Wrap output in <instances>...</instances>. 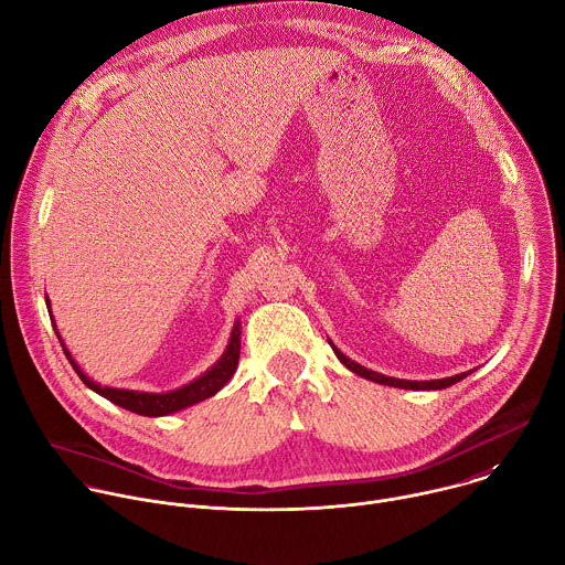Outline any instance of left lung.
I'll use <instances>...</instances> for the list:
<instances>
[{
  "instance_id": "8db88e82",
  "label": "left lung",
  "mask_w": 565,
  "mask_h": 565,
  "mask_svg": "<svg viewBox=\"0 0 565 565\" xmlns=\"http://www.w3.org/2000/svg\"><path fill=\"white\" fill-rule=\"evenodd\" d=\"M330 345H332V343H330ZM332 350H334L337 359H339L348 370H352L354 374H359V377L370 380V382H374V384L395 386V388H408V391H441V388H448V386H452V384L461 382L463 377H468V374H470V372H461V374H455V377H446V380H433V382H406V380L386 377V374H380V372L367 370V367H363V365L354 363L352 359H348V356H345L341 350H337L334 345H332Z\"/></svg>"
}]
</instances>
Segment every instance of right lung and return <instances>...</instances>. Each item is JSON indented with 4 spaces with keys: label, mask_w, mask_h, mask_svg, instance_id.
<instances>
[{
    "label": "right lung",
    "mask_w": 565,
    "mask_h": 565,
    "mask_svg": "<svg viewBox=\"0 0 565 565\" xmlns=\"http://www.w3.org/2000/svg\"><path fill=\"white\" fill-rule=\"evenodd\" d=\"M51 308V303H49ZM53 328H55V321H53ZM60 337V332H57ZM64 345V343H62ZM239 321L235 323L233 332H231V341H228V348L226 352L222 354V359L209 370L204 372L200 380L191 382L183 388H177V391H170V393H137V391H121V388H108V386H99L95 382H90L86 374L82 372V367L77 365V361L71 356V352L64 348V354L68 356L73 370L79 374V380L90 388L95 391L97 395H102L104 399L113 402L115 406H121L130 413H137V415H143V417H163V415H170V413H177V411H183L188 406L193 404H200L213 395H217L235 374L237 370V363H239Z\"/></svg>",
    "instance_id": "obj_1"
}]
</instances>
